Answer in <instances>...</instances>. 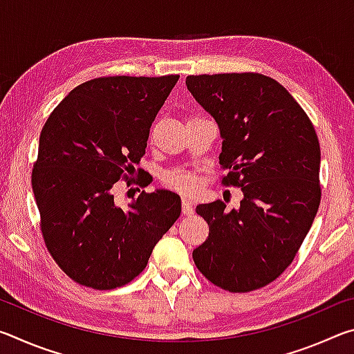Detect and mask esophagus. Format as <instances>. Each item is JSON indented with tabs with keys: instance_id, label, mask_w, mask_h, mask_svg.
<instances>
[{
	"instance_id": "1",
	"label": "esophagus",
	"mask_w": 354,
	"mask_h": 354,
	"mask_svg": "<svg viewBox=\"0 0 354 354\" xmlns=\"http://www.w3.org/2000/svg\"><path fill=\"white\" fill-rule=\"evenodd\" d=\"M183 214L184 215H192L194 214V206L189 198H183Z\"/></svg>"
}]
</instances>
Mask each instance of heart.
<instances>
[{
  "mask_svg": "<svg viewBox=\"0 0 354 354\" xmlns=\"http://www.w3.org/2000/svg\"><path fill=\"white\" fill-rule=\"evenodd\" d=\"M167 187L179 192L183 195H190L196 190V178L194 173L185 170H173L164 176Z\"/></svg>",
  "mask_w": 354,
  "mask_h": 354,
  "instance_id": "1",
  "label": "heart"
}]
</instances>
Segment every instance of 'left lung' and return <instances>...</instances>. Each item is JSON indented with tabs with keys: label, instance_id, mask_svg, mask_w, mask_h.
Listing matches in <instances>:
<instances>
[{
	"label": "left lung",
	"instance_id": "8db88e82",
	"mask_svg": "<svg viewBox=\"0 0 354 354\" xmlns=\"http://www.w3.org/2000/svg\"><path fill=\"white\" fill-rule=\"evenodd\" d=\"M189 92L218 124L221 183L241 187V207L196 206L209 225L194 250L198 270L230 292L270 284L290 266L320 205V145L306 112L259 73L187 76Z\"/></svg>",
	"mask_w": 354,
	"mask_h": 354
}]
</instances>
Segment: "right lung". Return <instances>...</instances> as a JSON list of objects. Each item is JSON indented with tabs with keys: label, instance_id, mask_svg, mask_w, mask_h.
<instances>
[{
	"label": "right lung",
	"instance_id": "1",
	"mask_svg": "<svg viewBox=\"0 0 354 354\" xmlns=\"http://www.w3.org/2000/svg\"><path fill=\"white\" fill-rule=\"evenodd\" d=\"M178 80L95 77L75 87L41 128L31 176L41 236L77 284L111 290L131 283L181 215V198L170 190L142 192L128 209L115 205L112 192L140 162Z\"/></svg>",
	"mask_w": 354,
	"mask_h": 354
}]
</instances>
